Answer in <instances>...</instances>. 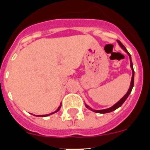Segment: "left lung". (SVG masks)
<instances>
[{"label": "left lung", "instance_id": "8db88e82", "mask_svg": "<svg viewBox=\"0 0 150 150\" xmlns=\"http://www.w3.org/2000/svg\"><path fill=\"white\" fill-rule=\"evenodd\" d=\"M117 43H118V44L120 45V46L121 47L122 49L124 50V51H125V52L127 53V54H128V56H129V59H130V64H131V69H132V78H131V85H130V88L129 89H128V92H127L126 93H125V96H123V97L121 99H120V101H118V102H117L115 104H114V105L112 106V107H110V108H107V109H105V110H93V109L91 108L90 107H89L88 105H87V104H85L86 105V107H87L88 109H89L90 110H91V111L93 112H95L96 113H102V114H104V113H108V112H112L114 111V110H115L116 109L119 108V107H120V106L122 105V104L125 102V101L126 100L127 98L128 97V96H129V94L131 93V91H132V88L133 87H134V67H133V63H132V60H131V54L128 53V51H127V49L125 48V47L122 45V43L120 41V40H117Z\"/></svg>", "mask_w": 150, "mask_h": 150}]
</instances>
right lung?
<instances>
[{
    "mask_svg": "<svg viewBox=\"0 0 150 150\" xmlns=\"http://www.w3.org/2000/svg\"><path fill=\"white\" fill-rule=\"evenodd\" d=\"M61 104H60V106L59 107V108L57 109V110H56L55 112H52V113H50V114H48V115H38L39 117V116H40V117H46V116H48V115H52V114H54V113H55V112H57L59 111V110H60V108H61Z\"/></svg>",
    "mask_w": 150,
    "mask_h": 150,
    "instance_id": "right-lung-1",
    "label": "right lung"
}]
</instances>
